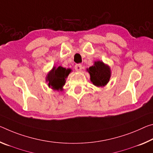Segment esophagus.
I'll list each match as a JSON object with an SVG mask.
<instances>
[{
    "mask_svg": "<svg viewBox=\"0 0 153 153\" xmlns=\"http://www.w3.org/2000/svg\"><path fill=\"white\" fill-rule=\"evenodd\" d=\"M82 69V65L80 64H77L75 65V69H76V71H80Z\"/></svg>",
    "mask_w": 153,
    "mask_h": 153,
    "instance_id": "esophagus-1",
    "label": "esophagus"
}]
</instances>
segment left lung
<instances>
[{"label":"left lung","mask_w":153,"mask_h":153,"mask_svg":"<svg viewBox=\"0 0 153 153\" xmlns=\"http://www.w3.org/2000/svg\"><path fill=\"white\" fill-rule=\"evenodd\" d=\"M91 76V81L94 86L98 87L105 86L110 81L111 70L108 65L102 61H95L93 66L87 69Z\"/></svg>","instance_id":"1"}]
</instances>
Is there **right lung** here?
<instances>
[{
    "instance_id": "add662e5",
    "label": "right lung",
    "mask_w": 153,
    "mask_h": 153,
    "mask_svg": "<svg viewBox=\"0 0 153 153\" xmlns=\"http://www.w3.org/2000/svg\"><path fill=\"white\" fill-rule=\"evenodd\" d=\"M71 69H66L61 66L53 67L52 69L48 73L46 81L48 82V86L54 91H62V86L65 84V79L71 73Z\"/></svg>"
}]
</instances>
